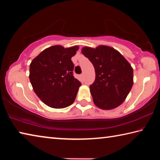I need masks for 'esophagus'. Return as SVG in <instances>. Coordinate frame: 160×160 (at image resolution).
I'll return each mask as SVG.
<instances>
[{
    "instance_id": "esophagus-1",
    "label": "esophagus",
    "mask_w": 160,
    "mask_h": 160,
    "mask_svg": "<svg viewBox=\"0 0 160 160\" xmlns=\"http://www.w3.org/2000/svg\"><path fill=\"white\" fill-rule=\"evenodd\" d=\"M80 78H81V80L83 81V80H84V74H83V73L81 74V75H80Z\"/></svg>"
}]
</instances>
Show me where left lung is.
Listing matches in <instances>:
<instances>
[{"mask_svg": "<svg viewBox=\"0 0 160 160\" xmlns=\"http://www.w3.org/2000/svg\"><path fill=\"white\" fill-rule=\"evenodd\" d=\"M82 53L92 63L95 80L90 86L93 102L102 109L118 107L126 99L132 84L133 70L126 59L112 47H84Z\"/></svg>", "mask_w": 160, "mask_h": 160, "instance_id": "left-lung-1", "label": "left lung"}]
</instances>
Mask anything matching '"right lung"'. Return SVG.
Instances as JSON below:
<instances>
[{"mask_svg": "<svg viewBox=\"0 0 160 160\" xmlns=\"http://www.w3.org/2000/svg\"><path fill=\"white\" fill-rule=\"evenodd\" d=\"M78 50V46H53L32 60L29 80L34 92L47 106L62 109L75 101L81 82L73 76L71 58Z\"/></svg>", "mask_w": 160, "mask_h": 160, "instance_id": "1", "label": "right lung"}]
</instances>
